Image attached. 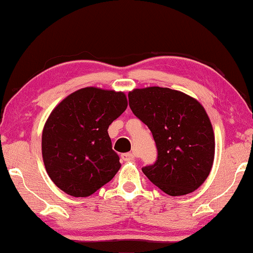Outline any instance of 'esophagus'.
Returning a JSON list of instances; mask_svg holds the SVG:
<instances>
[{"instance_id":"obj_1","label":"esophagus","mask_w":253,"mask_h":253,"mask_svg":"<svg viewBox=\"0 0 253 253\" xmlns=\"http://www.w3.org/2000/svg\"><path fill=\"white\" fill-rule=\"evenodd\" d=\"M122 158L125 162H130V161H134L135 155L133 154V152H128V154H123L122 155Z\"/></svg>"}]
</instances>
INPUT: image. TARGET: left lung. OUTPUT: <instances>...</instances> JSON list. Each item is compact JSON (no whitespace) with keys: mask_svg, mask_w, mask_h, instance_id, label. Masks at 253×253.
<instances>
[{"mask_svg":"<svg viewBox=\"0 0 253 253\" xmlns=\"http://www.w3.org/2000/svg\"><path fill=\"white\" fill-rule=\"evenodd\" d=\"M129 108L151 130L158 150L154 165L142 169L169 196L201 187L214 159V133L205 109L191 96L163 87L128 92Z\"/></svg>","mask_w":253,"mask_h":253,"instance_id":"obj_1","label":"left lung"}]
</instances>
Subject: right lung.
<instances>
[{"instance_id": "add662e5", "label": "right lung", "mask_w": 253, "mask_h": 253, "mask_svg": "<svg viewBox=\"0 0 253 253\" xmlns=\"http://www.w3.org/2000/svg\"><path fill=\"white\" fill-rule=\"evenodd\" d=\"M126 108L123 91L86 87L52 110L42 131V158L60 190L87 197L112 180L122 165L108 128Z\"/></svg>"}]
</instances>
